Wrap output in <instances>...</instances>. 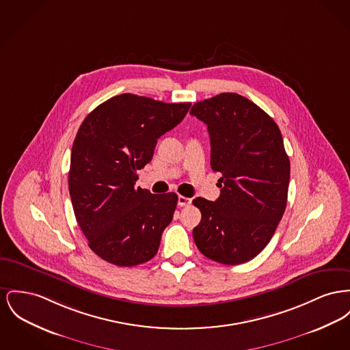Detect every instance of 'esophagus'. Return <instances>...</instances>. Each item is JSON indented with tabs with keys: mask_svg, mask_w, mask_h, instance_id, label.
<instances>
[{
	"mask_svg": "<svg viewBox=\"0 0 350 350\" xmlns=\"http://www.w3.org/2000/svg\"><path fill=\"white\" fill-rule=\"evenodd\" d=\"M191 204V200L184 197V196H178V205L180 206H189Z\"/></svg>",
	"mask_w": 350,
	"mask_h": 350,
	"instance_id": "1",
	"label": "esophagus"
}]
</instances>
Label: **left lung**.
Segmentation results:
<instances>
[{
  "mask_svg": "<svg viewBox=\"0 0 350 350\" xmlns=\"http://www.w3.org/2000/svg\"><path fill=\"white\" fill-rule=\"evenodd\" d=\"M190 113L207 125L211 169L222 174L215 202L193 200L202 214L194 242L214 262L246 263L267 246L287 206L291 166L280 129L234 92L198 102Z\"/></svg>",
  "mask_w": 350,
  "mask_h": 350,
  "instance_id": "8db88e82",
  "label": "left lung"
}]
</instances>
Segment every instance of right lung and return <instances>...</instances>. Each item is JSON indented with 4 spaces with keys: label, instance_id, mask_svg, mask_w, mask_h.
<instances>
[{
    "label": "right lung",
    "instance_id": "obj_1",
    "mask_svg": "<svg viewBox=\"0 0 350 350\" xmlns=\"http://www.w3.org/2000/svg\"><path fill=\"white\" fill-rule=\"evenodd\" d=\"M190 105L122 94L98 105L79 126L68 190L88 246L105 262L133 267L157 254L178 197L152 194L135 183L157 139L183 122Z\"/></svg>",
    "mask_w": 350,
    "mask_h": 350
}]
</instances>
